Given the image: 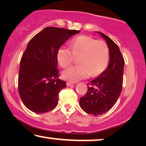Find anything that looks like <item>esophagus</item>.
<instances>
[{
  "label": "esophagus",
  "instance_id": "obj_1",
  "mask_svg": "<svg viewBox=\"0 0 146 146\" xmlns=\"http://www.w3.org/2000/svg\"><path fill=\"white\" fill-rule=\"evenodd\" d=\"M66 84L67 86H71V85H72V84H73V82H67Z\"/></svg>",
  "mask_w": 146,
  "mask_h": 146
}]
</instances>
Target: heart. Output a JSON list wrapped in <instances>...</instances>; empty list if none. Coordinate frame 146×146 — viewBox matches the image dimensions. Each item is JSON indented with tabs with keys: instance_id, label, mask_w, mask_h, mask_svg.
<instances>
[{
	"instance_id": "1",
	"label": "heart",
	"mask_w": 146,
	"mask_h": 146,
	"mask_svg": "<svg viewBox=\"0 0 146 146\" xmlns=\"http://www.w3.org/2000/svg\"><path fill=\"white\" fill-rule=\"evenodd\" d=\"M60 66L66 67L79 58L77 66H71L63 72V77L75 82L91 75L96 77L107 69L110 62V49L103 40H97L88 36H79L71 40V48L62 46L57 51Z\"/></svg>"
}]
</instances>
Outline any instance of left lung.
<instances>
[{"instance_id": "8db88e82", "label": "left lung", "mask_w": 146, "mask_h": 146, "mask_svg": "<svg viewBox=\"0 0 146 146\" xmlns=\"http://www.w3.org/2000/svg\"><path fill=\"white\" fill-rule=\"evenodd\" d=\"M98 33L107 42L110 62L105 71L87 84V92L80 98L79 102L82 110L95 116L108 111L117 102L123 88L125 66V60L117 44L106 35Z\"/></svg>"}]
</instances>
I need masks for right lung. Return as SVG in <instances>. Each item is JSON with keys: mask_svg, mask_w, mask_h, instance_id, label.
I'll list each match as a JSON object with an SVG mask.
<instances>
[{"mask_svg": "<svg viewBox=\"0 0 146 146\" xmlns=\"http://www.w3.org/2000/svg\"><path fill=\"white\" fill-rule=\"evenodd\" d=\"M79 33L47 27L28 43L19 64L18 91L23 104L33 112L46 113L57 106L60 91L67 86L66 81L58 79L57 51Z\"/></svg>", "mask_w": 146, "mask_h": 146, "instance_id": "obj_1", "label": "right lung"}]
</instances>
